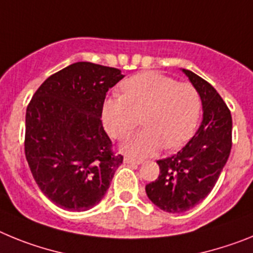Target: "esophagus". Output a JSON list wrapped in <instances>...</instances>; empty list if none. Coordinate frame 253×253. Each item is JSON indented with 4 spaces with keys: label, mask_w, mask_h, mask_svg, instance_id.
<instances>
[{
    "label": "esophagus",
    "mask_w": 253,
    "mask_h": 253,
    "mask_svg": "<svg viewBox=\"0 0 253 253\" xmlns=\"http://www.w3.org/2000/svg\"><path fill=\"white\" fill-rule=\"evenodd\" d=\"M124 163H126V165H140L142 160H134V158L126 156V157H124Z\"/></svg>",
    "instance_id": "obj_1"
}]
</instances>
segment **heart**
Segmentation results:
<instances>
[{
  "mask_svg": "<svg viewBox=\"0 0 253 253\" xmlns=\"http://www.w3.org/2000/svg\"><path fill=\"white\" fill-rule=\"evenodd\" d=\"M123 96L110 97L102 106V123L115 139L126 137L143 116L144 130L123 142L122 149L133 157H146L160 151L184 146L196 129L200 96L190 84L161 73L146 72L122 84Z\"/></svg>",
  "mask_w": 253,
  "mask_h": 253,
  "instance_id": "b5f03b06",
  "label": "heart"
}]
</instances>
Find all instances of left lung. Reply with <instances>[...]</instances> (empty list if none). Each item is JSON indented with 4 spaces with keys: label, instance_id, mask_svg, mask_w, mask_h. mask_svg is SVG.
Masks as SVG:
<instances>
[{
    "label": "left lung",
    "instance_id": "obj_1",
    "mask_svg": "<svg viewBox=\"0 0 253 253\" xmlns=\"http://www.w3.org/2000/svg\"><path fill=\"white\" fill-rule=\"evenodd\" d=\"M199 92L202 124L184 148L157 161L160 176L146 186L147 196L167 213H184L204 200L224 169L232 148L231 111L216 90L189 69H181Z\"/></svg>",
    "mask_w": 253,
    "mask_h": 253
}]
</instances>
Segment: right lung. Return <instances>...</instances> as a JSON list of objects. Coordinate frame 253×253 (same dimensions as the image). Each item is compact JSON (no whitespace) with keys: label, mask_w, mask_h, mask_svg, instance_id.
<instances>
[{"label":"right lung","mask_w":253,"mask_h":253,"mask_svg":"<svg viewBox=\"0 0 253 253\" xmlns=\"http://www.w3.org/2000/svg\"><path fill=\"white\" fill-rule=\"evenodd\" d=\"M122 71L77 62L46 78L25 118V156L42 193L62 209L84 211L106 194L122 154L100 120Z\"/></svg>","instance_id":"obj_1"}]
</instances>
